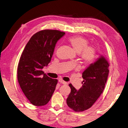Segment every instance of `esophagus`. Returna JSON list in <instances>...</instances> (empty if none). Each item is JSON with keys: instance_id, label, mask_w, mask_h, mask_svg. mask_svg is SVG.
Masks as SVG:
<instances>
[{"instance_id": "34e87169", "label": "esophagus", "mask_w": 128, "mask_h": 128, "mask_svg": "<svg viewBox=\"0 0 128 128\" xmlns=\"http://www.w3.org/2000/svg\"><path fill=\"white\" fill-rule=\"evenodd\" d=\"M59 82H60L61 83H62V84H67V83L66 82L64 81V80H61V79L59 80Z\"/></svg>"}]
</instances>
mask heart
<instances>
[{
    "label": "heart",
    "mask_w": 128,
    "mask_h": 128,
    "mask_svg": "<svg viewBox=\"0 0 128 128\" xmlns=\"http://www.w3.org/2000/svg\"><path fill=\"white\" fill-rule=\"evenodd\" d=\"M75 51L79 53L80 60L86 65H90L94 62L96 58V48L89 45L87 38L80 36H71L68 39Z\"/></svg>",
    "instance_id": "obj_1"
}]
</instances>
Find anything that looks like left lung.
<instances>
[{
	"label": "left lung",
	"instance_id": "1",
	"mask_svg": "<svg viewBox=\"0 0 128 128\" xmlns=\"http://www.w3.org/2000/svg\"><path fill=\"white\" fill-rule=\"evenodd\" d=\"M109 64L104 56H102L92 64L82 73V87L77 90L72 84L67 104L73 110L81 112L90 108L105 87L109 74Z\"/></svg>",
	"mask_w": 128,
	"mask_h": 128
}]
</instances>
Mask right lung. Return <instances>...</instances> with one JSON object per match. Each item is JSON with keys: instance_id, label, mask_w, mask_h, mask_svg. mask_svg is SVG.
<instances>
[{"instance_id": "1", "label": "right lung", "mask_w": 128, "mask_h": 128, "mask_svg": "<svg viewBox=\"0 0 128 128\" xmlns=\"http://www.w3.org/2000/svg\"><path fill=\"white\" fill-rule=\"evenodd\" d=\"M64 32L46 29L32 36L23 50L18 67V80L30 102L43 106L50 100L58 80L49 77L42 69L48 66L57 41Z\"/></svg>"}]
</instances>
